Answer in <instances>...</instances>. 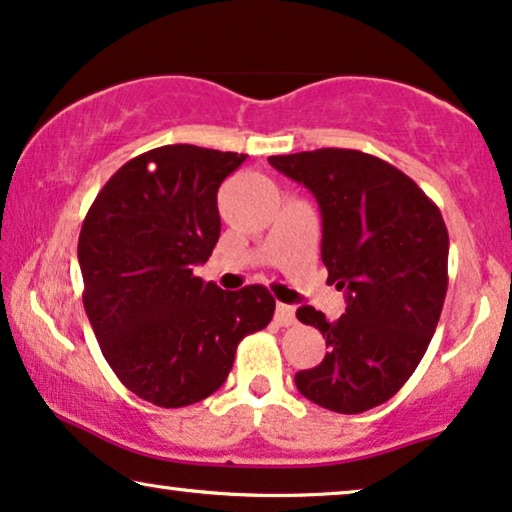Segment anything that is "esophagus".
I'll list each match as a JSON object with an SVG mask.
<instances>
[{"mask_svg":"<svg viewBox=\"0 0 512 512\" xmlns=\"http://www.w3.org/2000/svg\"><path fill=\"white\" fill-rule=\"evenodd\" d=\"M276 323L281 325V327L295 325V323H297L295 309H292V306H288V304H278V306H276Z\"/></svg>","mask_w":512,"mask_h":512,"instance_id":"1","label":"esophagus"}]
</instances>
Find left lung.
Wrapping results in <instances>:
<instances>
[{
  "label": "left lung",
  "instance_id": "1",
  "mask_svg": "<svg viewBox=\"0 0 512 512\" xmlns=\"http://www.w3.org/2000/svg\"><path fill=\"white\" fill-rule=\"evenodd\" d=\"M278 173L316 196L327 283L346 292L337 320L302 306L327 353L295 374L304 398L360 414L403 388L424 358L447 295L449 236L440 210L391 163L358 149L269 156Z\"/></svg>",
  "mask_w": 512,
  "mask_h": 512
}]
</instances>
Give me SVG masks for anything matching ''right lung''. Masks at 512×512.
Listing matches in <instances>:
<instances>
[{
    "label": "right lung",
    "instance_id": "obj_1",
    "mask_svg": "<svg viewBox=\"0 0 512 512\" xmlns=\"http://www.w3.org/2000/svg\"><path fill=\"white\" fill-rule=\"evenodd\" d=\"M243 161L196 145L149 149L88 208L77 248L86 316L121 384L152 405L213 395L238 342L274 318L264 285L224 292L194 276L220 238L217 189Z\"/></svg>",
    "mask_w": 512,
    "mask_h": 512
}]
</instances>
